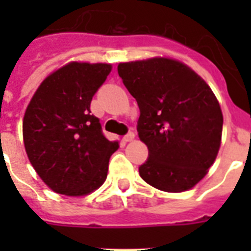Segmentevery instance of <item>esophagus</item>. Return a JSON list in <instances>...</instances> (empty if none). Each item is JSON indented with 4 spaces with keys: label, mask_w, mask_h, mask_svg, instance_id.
Segmentation results:
<instances>
[{
    "label": "esophagus",
    "mask_w": 251,
    "mask_h": 251,
    "mask_svg": "<svg viewBox=\"0 0 251 251\" xmlns=\"http://www.w3.org/2000/svg\"><path fill=\"white\" fill-rule=\"evenodd\" d=\"M134 138H135V134L131 133V131H130L129 134H126L125 137L122 138V141L125 142V143H127V142H131V141H133Z\"/></svg>",
    "instance_id": "obj_1"
}]
</instances>
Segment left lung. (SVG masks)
Instances as JSON below:
<instances>
[{
	"label": "left lung",
	"mask_w": 251,
	"mask_h": 251,
	"mask_svg": "<svg viewBox=\"0 0 251 251\" xmlns=\"http://www.w3.org/2000/svg\"><path fill=\"white\" fill-rule=\"evenodd\" d=\"M141 110L138 135L149 149L139 167L146 182L159 190H190L218 156L223 113L218 99L191 68L168 57L118 64Z\"/></svg>",
	"instance_id": "left-lung-1"
}]
</instances>
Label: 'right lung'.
I'll return each instance as SVG.
<instances>
[{"label": "right lung", "instance_id": "1", "mask_svg": "<svg viewBox=\"0 0 251 251\" xmlns=\"http://www.w3.org/2000/svg\"><path fill=\"white\" fill-rule=\"evenodd\" d=\"M110 72V64L72 61L41 82L25 109V152L54 193L83 197L106 179L109 159L120 146L102 135L90 105Z\"/></svg>", "mask_w": 251, "mask_h": 251}]
</instances>
